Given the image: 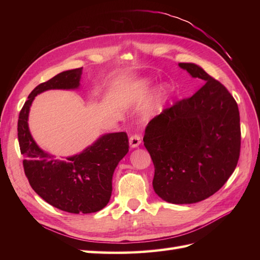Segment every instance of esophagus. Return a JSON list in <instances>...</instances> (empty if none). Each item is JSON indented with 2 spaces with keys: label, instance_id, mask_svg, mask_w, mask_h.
<instances>
[{
  "label": "esophagus",
  "instance_id": "34e87169",
  "mask_svg": "<svg viewBox=\"0 0 260 260\" xmlns=\"http://www.w3.org/2000/svg\"><path fill=\"white\" fill-rule=\"evenodd\" d=\"M141 143H142V140H141V136L140 135H136L135 134V135H132L129 137V146L132 148H135L137 146H140Z\"/></svg>",
  "mask_w": 260,
  "mask_h": 260
}]
</instances>
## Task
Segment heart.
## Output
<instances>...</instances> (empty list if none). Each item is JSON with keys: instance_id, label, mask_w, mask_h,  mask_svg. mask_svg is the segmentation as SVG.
I'll return each mask as SVG.
<instances>
[{"instance_id": "heart-1", "label": "heart", "mask_w": 260, "mask_h": 260, "mask_svg": "<svg viewBox=\"0 0 260 260\" xmlns=\"http://www.w3.org/2000/svg\"><path fill=\"white\" fill-rule=\"evenodd\" d=\"M152 89V81L148 79H141L132 82L121 88L120 101L125 105H137L144 101L147 93Z\"/></svg>"}]
</instances>
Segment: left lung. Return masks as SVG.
I'll return each mask as SVG.
<instances>
[{
    "mask_svg": "<svg viewBox=\"0 0 260 260\" xmlns=\"http://www.w3.org/2000/svg\"><path fill=\"white\" fill-rule=\"evenodd\" d=\"M203 86L147 124L144 146L155 168L153 189L173 204L200 202L234 173L240 154L238 105L200 66L179 63Z\"/></svg>",
    "mask_w": 260,
    "mask_h": 260,
    "instance_id": "left-lung-1",
    "label": "left lung"
}]
</instances>
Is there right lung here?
Masks as SVG:
<instances>
[{"label": "right lung", "mask_w": 260, "mask_h": 260, "mask_svg": "<svg viewBox=\"0 0 260 260\" xmlns=\"http://www.w3.org/2000/svg\"><path fill=\"white\" fill-rule=\"evenodd\" d=\"M81 74L82 68L66 70L37 86L18 120L24 173L31 187L49 204L70 213H92L107 206L115 169L128 152L125 132L103 134L80 153L64 159L43 151L33 140L27 121L36 96L51 89H79Z\"/></svg>", "instance_id": "right-lung-1"}]
</instances>
